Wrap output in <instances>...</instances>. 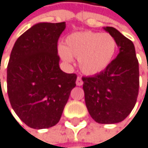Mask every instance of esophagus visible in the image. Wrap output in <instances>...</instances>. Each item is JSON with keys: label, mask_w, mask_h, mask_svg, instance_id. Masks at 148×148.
<instances>
[{"label": "esophagus", "mask_w": 148, "mask_h": 148, "mask_svg": "<svg viewBox=\"0 0 148 148\" xmlns=\"http://www.w3.org/2000/svg\"><path fill=\"white\" fill-rule=\"evenodd\" d=\"M76 84H77V86H81V85H83V80H82V78H81L80 77H77Z\"/></svg>", "instance_id": "esophagus-1"}]
</instances>
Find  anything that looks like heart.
I'll return each mask as SVG.
<instances>
[{"mask_svg":"<svg viewBox=\"0 0 148 148\" xmlns=\"http://www.w3.org/2000/svg\"><path fill=\"white\" fill-rule=\"evenodd\" d=\"M61 59L69 64L73 58L78 59L80 71L88 76L105 71L113 61L117 41L109 33L81 31L69 35L65 45L58 48Z\"/></svg>","mask_w":148,"mask_h":148,"instance_id":"1","label":"heart"}]
</instances>
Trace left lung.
Returning a JSON list of instances; mask_svg holds the SVG:
<instances>
[{
    "label": "left lung",
    "mask_w": 148,
    "mask_h": 148,
    "mask_svg": "<svg viewBox=\"0 0 148 148\" xmlns=\"http://www.w3.org/2000/svg\"><path fill=\"white\" fill-rule=\"evenodd\" d=\"M103 29L116 39L119 52L105 71L83 77V89L90 117L99 124H116L130 114L136 104L139 62L132 41L115 28Z\"/></svg>",
    "instance_id": "1"
}]
</instances>
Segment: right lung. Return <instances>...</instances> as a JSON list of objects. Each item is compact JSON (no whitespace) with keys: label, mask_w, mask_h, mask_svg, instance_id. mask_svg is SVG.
Segmentation results:
<instances>
[{"label":"right lung","mask_w":148,"mask_h":148,"mask_svg":"<svg viewBox=\"0 0 148 148\" xmlns=\"http://www.w3.org/2000/svg\"><path fill=\"white\" fill-rule=\"evenodd\" d=\"M65 23H39L14 42L7 70L8 94L17 116L34 129L58 123L77 75L59 67L58 42Z\"/></svg>","instance_id":"obj_1"}]
</instances>
